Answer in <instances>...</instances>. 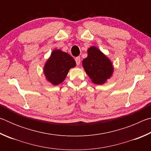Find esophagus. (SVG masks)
Returning <instances> with one entry per match:
<instances>
[{
  "mask_svg": "<svg viewBox=\"0 0 151 151\" xmlns=\"http://www.w3.org/2000/svg\"><path fill=\"white\" fill-rule=\"evenodd\" d=\"M75 61H76V65H77L78 66L80 65V63H81V58H80V57H76V58H75Z\"/></svg>",
  "mask_w": 151,
  "mask_h": 151,
  "instance_id": "34e87169",
  "label": "esophagus"
}]
</instances>
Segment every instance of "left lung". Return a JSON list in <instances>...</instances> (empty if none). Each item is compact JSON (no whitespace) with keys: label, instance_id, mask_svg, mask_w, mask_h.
Wrapping results in <instances>:
<instances>
[{"label":"left lung","instance_id":"1","mask_svg":"<svg viewBox=\"0 0 151 151\" xmlns=\"http://www.w3.org/2000/svg\"><path fill=\"white\" fill-rule=\"evenodd\" d=\"M87 57L82 65L91 81L96 85H103L113 75L111 60L98 48L92 46L87 50Z\"/></svg>","mask_w":151,"mask_h":151}]
</instances>
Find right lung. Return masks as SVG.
Returning a JSON list of instances; mask_svg holds the SVG:
<instances>
[{"mask_svg": "<svg viewBox=\"0 0 151 151\" xmlns=\"http://www.w3.org/2000/svg\"><path fill=\"white\" fill-rule=\"evenodd\" d=\"M75 66V60L69 54L60 49H54L46 61L43 73L46 80L56 86L63 83L69 70Z\"/></svg>", "mask_w": 151, "mask_h": 151, "instance_id": "add662e5", "label": "right lung"}]
</instances>
